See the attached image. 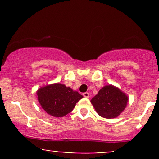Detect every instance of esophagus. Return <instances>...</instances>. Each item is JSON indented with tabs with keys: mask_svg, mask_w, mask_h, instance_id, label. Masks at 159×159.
I'll return each instance as SVG.
<instances>
[{
	"mask_svg": "<svg viewBox=\"0 0 159 159\" xmlns=\"http://www.w3.org/2000/svg\"><path fill=\"white\" fill-rule=\"evenodd\" d=\"M89 95H89V93H88V92L83 93V96L84 98H89Z\"/></svg>",
	"mask_w": 159,
	"mask_h": 159,
	"instance_id": "1",
	"label": "esophagus"
}]
</instances>
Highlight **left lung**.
I'll use <instances>...</instances> for the list:
<instances>
[{
    "label": "left lung",
    "mask_w": 159,
    "mask_h": 159,
    "mask_svg": "<svg viewBox=\"0 0 159 159\" xmlns=\"http://www.w3.org/2000/svg\"><path fill=\"white\" fill-rule=\"evenodd\" d=\"M128 101V95L112 84L103 87L90 101L99 116L106 119L119 116L127 107Z\"/></svg>",
    "instance_id": "obj_1"
}]
</instances>
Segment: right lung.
Returning <instances> with one entry per match:
<instances>
[{
    "mask_svg": "<svg viewBox=\"0 0 159 159\" xmlns=\"http://www.w3.org/2000/svg\"><path fill=\"white\" fill-rule=\"evenodd\" d=\"M36 93L43 109L54 117L66 116L83 98L77 91L58 82L41 87Z\"/></svg>",
    "mask_w": 159,
    "mask_h": 159,
    "instance_id": "right-lung-1",
    "label": "right lung"
}]
</instances>
